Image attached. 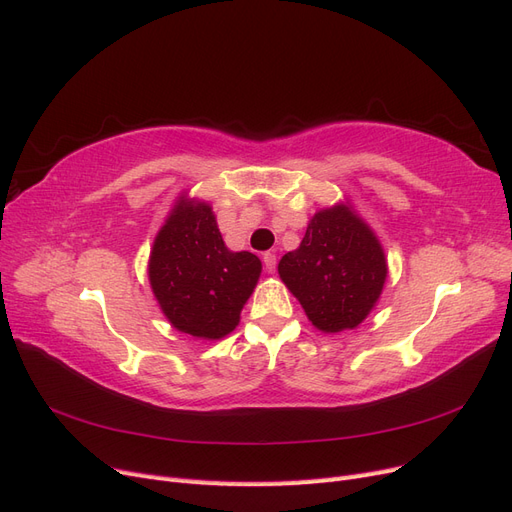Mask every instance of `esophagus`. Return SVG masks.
Masks as SVG:
<instances>
[{"label": "esophagus", "mask_w": 512, "mask_h": 512, "mask_svg": "<svg viewBox=\"0 0 512 512\" xmlns=\"http://www.w3.org/2000/svg\"><path fill=\"white\" fill-rule=\"evenodd\" d=\"M263 266H266L268 272H274L276 270V255L274 253H263Z\"/></svg>", "instance_id": "obj_1"}]
</instances>
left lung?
I'll use <instances>...</instances> for the list:
<instances>
[{
	"instance_id": "8db88e82",
	"label": "left lung",
	"mask_w": 512,
	"mask_h": 512,
	"mask_svg": "<svg viewBox=\"0 0 512 512\" xmlns=\"http://www.w3.org/2000/svg\"><path fill=\"white\" fill-rule=\"evenodd\" d=\"M387 274L381 240L349 200L312 214L298 249L278 261L280 280L323 334L364 323L381 298Z\"/></svg>"
}]
</instances>
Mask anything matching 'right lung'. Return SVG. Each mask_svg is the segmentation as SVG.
Returning <instances> with one entry per match:
<instances>
[{"mask_svg": "<svg viewBox=\"0 0 512 512\" xmlns=\"http://www.w3.org/2000/svg\"><path fill=\"white\" fill-rule=\"evenodd\" d=\"M259 276L257 255L227 249L212 206L180 193L148 255V283L170 325L200 340L225 338Z\"/></svg>", "mask_w": 512, "mask_h": 512, "instance_id": "1", "label": "right lung"}]
</instances>
